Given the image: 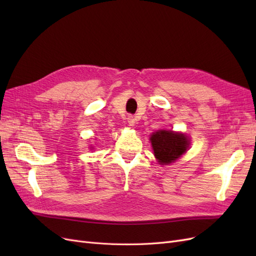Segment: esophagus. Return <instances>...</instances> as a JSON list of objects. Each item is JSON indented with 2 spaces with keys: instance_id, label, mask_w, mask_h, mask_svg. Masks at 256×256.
I'll use <instances>...</instances> for the list:
<instances>
[{
  "instance_id": "obj_1",
  "label": "esophagus",
  "mask_w": 256,
  "mask_h": 256,
  "mask_svg": "<svg viewBox=\"0 0 256 256\" xmlns=\"http://www.w3.org/2000/svg\"><path fill=\"white\" fill-rule=\"evenodd\" d=\"M127 122H128V124H129V126H134V124H136V118H134L132 115H128Z\"/></svg>"
}]
</instances>
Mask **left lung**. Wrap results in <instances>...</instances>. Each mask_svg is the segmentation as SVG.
Wrapping results in <instances>:
<instances>
[{
    "label": "left lung",
    "instance_id": "1",
    "mask_svg": "<svg viewBox=\"0 0 256 256\" xmlns=\"http://www.w3.org/2000/svg\"><path fill=\"white\" fill-rule=\"evenodd\" d=\"M154 156L161 164H168L187 150L189 141L182 134L160 130L150 136Z\"/></svg>",
    "mask_w": 256,
    "mask_h": 256
}]
</instances>
